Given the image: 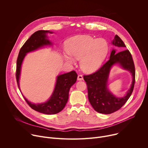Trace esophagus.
Returning <instances> with one entry per match:
<instances>
[{
  "instance_id": "1",
  "label": "esophagus",
  "mask_w": 148,
  "mask_h": 148,
  "mask_svg": "<svg viewBox=\"0 0 148 148\" xmlns=\"http://www.w3.org/2000/svg\"><path fill=\"white\" fill-rule=\"evenodd\" d=\"M77 79H78V81H82V80H83V77H82V75H78Z\"/></svg>"
}]
</instances>
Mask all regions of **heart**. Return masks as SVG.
<instances>
[{
  "instance_id": "heart-1",
  "label": "heart",
  "mask_w": 148,
  "mask_h": 148,
  "mask_svg": "<svg viewBox=\"0 0 148 148\" xmlns=\"http://www.w3.org/2000/svg\"><path fill=\"white\" fill-rule=\"evenodd\" d=\"M63 59L70 64H75L80 60V67L86 73L97 71L106 58L109 45L103 38H95L90 36H78L69 39L66 44ZM74 58H73L72 57Z\"/></svg>"
}]
</instances>
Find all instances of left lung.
<instances>
[{
	"label": "left lung",
	"instance_id": "1",
	"mask_svg": "<svg viewBox=\"0 0 148 148\" xmlns=\"http://www.w3.org/2000/svg\"><path fill=\"white\" fill-rule=\"evenodd\" d=\"M113 46L125 49L126 46L121 38L115 35L111 41ZM118 65L121 68L128 71L132 75V82L130 89L122 97H117L109 90L108 79L110 71L113 66ZM135 66L132 56L128 50L117 53L113 49L109 60L97 72L88 75H84L87 83L88 100L92 108L97 112L103 114H112L119 110L131 95L135 84Z\"/></svg>",
	"mask_w": 148,
	"mask_h": 148
}]
</instances>
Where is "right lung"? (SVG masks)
<instances>
[{"instance_id":"obj_1","label":"right lung","mask_w":148,"mask_h":148,"mask_svg":"<svg viewBox=\"0 0 148 148\" xmlns=\"http://www.w3.org/2000/svg\"><path fill=\"white\" fill-rule=\"evenodd\" d=\"M48 33L52 34L53 32L49 30L36 32L20 50L17 60L16 75L17 86L20 91L19 80L23 61L27 53L53 45L51 41L49 39ZM77 78V74L74 71L57 75L53 92L49 99L45 102L34 103L29 101L24 95L23 97L29 106L37 112L48 115L57 114L65 107L69 99L70 88L75 83Z\"/></svg>"}]
</instances>
